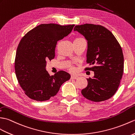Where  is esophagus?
Segmentation results:
<instances>
[{
    "instance_id": "esophagus-1",
    "label": "esophagus",
    "mask_w": 135,
    "mask_h": 135,
    "mask_svg": "<svg viewBox=\"0 0 135 135\" xmlns=\"http://www.w3.org/2000/svg\"><path fill=\"white\" fill-rule=\"evenodd\" d=\"M79 78V76H71V79H77Z\"/></svg>"
}]
</instances>
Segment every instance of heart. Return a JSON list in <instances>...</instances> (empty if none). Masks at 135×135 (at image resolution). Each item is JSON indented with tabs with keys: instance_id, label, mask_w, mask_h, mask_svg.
Instances as JSON below:
<instances>
[{
	"instance_id": "obj_1",
	"label": "heart",
	"mask_w": 135,
	"mask_h": 135,
	"mask_svg": "<svg viewBox=\"0 0 135 135\" xmlns=\"http://www.w3.org/2000/svg\"><path fill=\"white\" fill-rule=\"evenodd\" d=\"M83 38H81V37H78V38H76L75 40H80V39H83ZM59 45V44H58ZM70 71H72V72H73V71H74V68H72V67H71L70 68Z\"/></svg>"
}]
</instances>
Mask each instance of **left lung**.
I'll return each mask as SVG.
<instances>
[{
  "label": "left lung",
  "mask_w": 135,
  "mask_h": 135,
  "mask_svg": "<svg viewBox=\"0 0 135 135\" xmlns=\"http://www.w3.org/2000/svg\"><path fill=\"white\" fill-rule=\"evenodd\" d=\"M87 40L86 63L94 72L87 79L88 85L81 94L91 101L102 102L115 94L124 72V55L118 41L104 26L91 23L76 25L74 28Z\"/></svg>",
  "instance_id": "8db88e82"
}]
</instances>
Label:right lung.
I'll return each instance as SVG.
<instances>
[{
  "label": "right lung",
  "instance_id": "add662e5",
  "mask_svg": "<svg viewBox=\"0 0 135 135\" xmlns=\"http://www.w3.org/2000/svg\"><path fill=\"white\" fill-rule=\"evenodd\" d=\"M74 25L41 24L28 32L18 46L15 70L21 87L28 97L45 101L54 97L70 74L59 71L50 76L46 70L47 61L55 57L57 41L72 31Z\"/></svg>",
  "mask_w": 135,
  "mask_h": 135
}]
</instances>
